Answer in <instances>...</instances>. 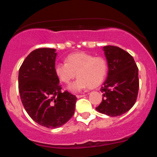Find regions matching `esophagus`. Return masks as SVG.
I'll list each match as a JSON object with an SVG mask.
<instances>
[{"instance_id": "obj_1", "label": "esophagus", "mask_w": 157, "mask_h": 157, "mask_svg": "<svg viewBox=\"0 0 157 157\" xmlns=\"http://www.w3.org/2000/svg\"><path fill=\"white\" fill-rule=\"evenodd\" d=\"M85 96V94H78V95H76V97H77L78 98H83Z\"/></svg>"}]
</instances>
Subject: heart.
<instances>
[{
  "label": "heart",
  "mask_w": 157,
  "mask_h": 157,
  "mask_svg": "<svg viewBox=\"0 0 157 157\" xmlns=\"http://www.w3.org/2000/svg\"><path fill=\"white\" fill-rule=\"evenodd\" d=\"M107 71L108 63L105 58L86 52L71 54L67 57L66 63H56L55 66L56 75L63 83L69 84L77 76V80L69 86L74 92L100 86Z\"/></svg>",
  "instance_id": "b5f03b06"
}]
</instances>
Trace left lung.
Listing matches in <instances>:
<instances>
[{
  "label": "left lung",
  "instance_id": "1",
  "mask_svg": "<svg viewBox=\"0 0 157 157\" xmlns=\"http://www.w3.org/2000/svg\"><path fill=\"white\" fill-rule=\"evenodd\" d=\"M109 74L101 91L104 98L97 111L109 116H118L135 104L139 89L138 68L133 56L114 45L104 47Z\"/></svg>",
  "mask_w": 157,
  "mask_h": 157
}]
</instances>
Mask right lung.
Instances as JSON below:
<instances>
[{
    "label": "right lung",
    "instance_id": "1",
    "mask_svg": "<svg viewBox=\"0 0 157 157\" xmlns=\"http://www.w3.org/2000/svg\"><path fill=\"white\" fill-rule=\"evenodd\" d=\"M55 48H39L30 52L19 71V92L27 114L39 125L56 128L75 113L77 98L62 91L55 73Z\"/></svg>",
    "mask_w": 157,
    "mask_h": 157
}]
</instances>
